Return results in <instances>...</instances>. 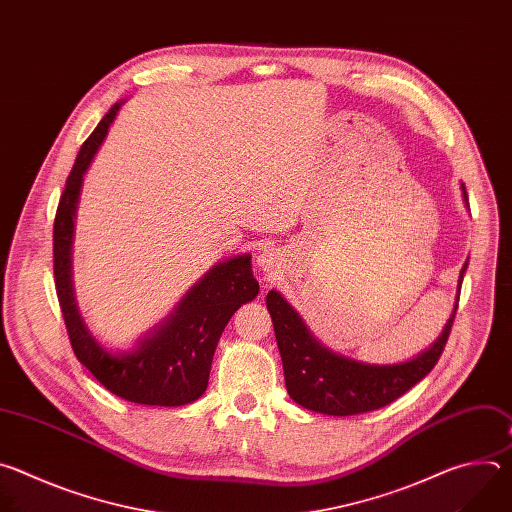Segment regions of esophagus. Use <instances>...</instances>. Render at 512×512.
<instances>
[{"instance_id":"34e87169","label":"esophagus","mask_w":512,"mask_h":512,"mask_svg":"<svg viewBox=\"0 0 512 512\" xmlns=\"http://www.w3.org/2000/svg\"><path fill=\"white\" fill-rule=\"evenodd\" d=\"M259 265H261L263 269H269V267H273V259H271V255H263V257L259 259Z\"/></svg>"}]
</instances>
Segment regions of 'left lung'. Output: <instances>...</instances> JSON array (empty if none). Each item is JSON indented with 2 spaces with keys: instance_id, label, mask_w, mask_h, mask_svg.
Masks as SVG:
<instances>
[{
  "instance_id": "obj_1",
  "label": "left lung",
  "mask_w": 512,
  "mask_h": 512,
  "mask_svg": "<svg viewBox=\"0 0 512 512\" xmlns=\"http://www.w3.org/2000/svg\"><path fill=\"white\" fill-rule=\"evenodd\" d=\"M468 202L466 186L462 184ZM468 265H464L462 275ZM460 275V283H462ZM275 340L283 362L289 397L324 415H356L381 409L415 387L440 360L452 332L456 312L437 342L417 358L401 364H364L324 348L306 328L298 312L277 291L267 294ZM458 310V304H456Z\"/></svg>"
}]
</instances>
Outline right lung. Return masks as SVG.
<instances>
[{
	"label": "right lung",
	"mask_w": 512,
	"mask_h": 512,
	"mask_svg": "<svg viewBox=\"0 0 512 512\" xmlns=\"http://www.w3.org/2000/svg\"><path fill=\"white\" fill-rule=\"evenodd\" d=\"M119 107L121 103L113 105L81 145L77 162L66 178L52 233L56 296L72 350L107 391L139 405L180 407L206 391L218 338L237 308L259 294V283L251 271V257L239 255L210 269L184 296L172 318L156 334L143 338L137 350L111 354L91 336L72 294V227L83 174Z\"/></svg>",
	"instance_id": "1"
}]
</instances>
